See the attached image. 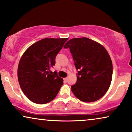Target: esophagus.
Wrapping results in <instances>:
<instances>
[{"mask_svg": "<svg viewBox=\"0 0 132 132\" xmlns=\"http://www.w3.org/2000/svg\"><path fill=\"white\" fill-rule=\"evenodd\" d=\"M64 80L65 81V82H67L68 77H65V78H64Z\"/></svg>", "mask_w": 132, "mask_h": 132, "instance_id": "obj_1", "label": "esophagus"}]
</instances>
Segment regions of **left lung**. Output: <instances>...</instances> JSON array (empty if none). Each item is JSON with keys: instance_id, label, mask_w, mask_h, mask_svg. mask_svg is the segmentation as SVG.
Returning <instances> with one entry per match:
<instances>
[{"instance_id": "8db88e82", "label": "left lung", "mask_w": 132, "mask_h": 132, "mask_svg": "<svg viewBox=\"0 0 132 132\" xmlns=\"http://www.w3.org/2000/svg\"><path fill=\"white\" fill-rule=\"evenodd\" d=\"M73 55L78 71L71 91L77 98L94 102L104 96L111 85L112 62L106 48L96 41L82 37L71 39L64 45Z\"/></svg>"}]
</instances>
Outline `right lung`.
I'll return each mask as SVG.
<instances>
[{
  "label": "right lung",
  "instance_id": "1",
  "mask_svg": "<svg viewBox=\"0 0 132 132\" xmlns=\"http://www.w3.org/2000/svg\"><path fill=\"white\" fill-rule=\"evenodd\" d=\"M67 40V38L42 39L23 54L18 66V80L24 94L31 102L46 104L57 95L63 79L50 68L55 66V57Z\"/></svg>",
  "mask_w": 132,
  "mask_h": 132
}]
</instances>
